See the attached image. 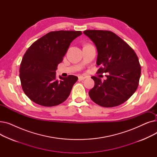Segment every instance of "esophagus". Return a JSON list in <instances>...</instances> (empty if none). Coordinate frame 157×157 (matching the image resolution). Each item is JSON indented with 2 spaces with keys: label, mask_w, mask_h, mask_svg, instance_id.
<instances>
[{
  "label": "esophagus",
  "mask_w": 157,
  "mask_h": 157,
  "mask_svg": "<svg viewBox=\"0 0 157 157\" xmlns=\"http://www.w3.org/2000/svg\"><path fill=\"white\" fill-rule=\"evenodd\" d=\"M78 78H79V81H82V80H84L86 78H85V76H79V77H78Z\"/></svg>",
  "instance_id": "obj_1"
}]
</instances>
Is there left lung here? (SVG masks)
Listing matches in <instances>:
<instances>
[{
    "label": "left lung",
    "mask_w": 157,
    "mask_h": 157,
    "mask_svg": "<svg viewBox=\"0 0 157 157\" xmlns=\"http://www.w3.org/2000/svg\"><path fill=\"white\" fill-rule=\"evenodd\" d=\"M83 33L97 47V65L101 66L97 73H108L104 81L97 76L92 77L95 85L89 91L90 98L105 108L124 103L136 91L141 76L136 53L113 32L87 30Z\"/></svg>",
    "instance_id": "left-lung-1"
}]
</instances>
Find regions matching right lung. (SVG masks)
I'll list each match as a JSON object with an SVG mask.
<instances>
[{
  "mask_svg": "<svg viewBox=\"0 0 157 157\" xmlns=\"http://www.w3.org/2000/svg\"><path fill=\"white\" fill-rule=\"evenodd\" d=\"M81 31L59 30L48 33L33 43L25 53L20 67L24 93L34 102L52 107L63 102L78 78H56L57 66L63 60L72 41Z\"/></svg>",
  "mask_w": 157,
  "mask_h": 157,
  "instance_id": "add662e5",
  "label": "right lung"
}]
</instances>
